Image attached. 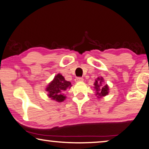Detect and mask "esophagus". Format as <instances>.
<instances>
[{
  "mask_svg": "<svg viewBox=\"0 0 149 149\" xmlns=\"http://www.w3.org/2000/svg\"><path fill=\"white\" fill-rule=\"evenodd\" d=\"M74 81L76 82V83L83 81V78H82V77H77V78L74 79Z\"/></svg>",
  "mask_w": 149,
  "mask_h": 149,
  "instance_id": "obj_1",
  "label": "esophagus"
}]
</instances>
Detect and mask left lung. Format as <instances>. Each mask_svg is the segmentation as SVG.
<instances>
[{"label":"left lung","instance_id":"1","mask_svg":"<svg viewBox=\"0 0 149 149\" xmlns=\"http://www.w3.org/2000/svg\"><path fill=\"white\" fill-rule=\"evenodd\" d=\"M103 82V79L102 77L101 78H99L96 80L95 82L94 85H95V89L96 90L97 95H98L99 98L103 96H105L108 94V91H109V88L108 86L107 85H105L103 87H101V83Z\"/></svg>","mask_w":149,"mask_h":149}]
</instances>
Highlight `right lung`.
<instances>
[{"label": "right lung", "instance_id": "add662e5", "mask_svg": "<svg viewBox=\"0 0 149 149\" xmlns=\"http://www.w3.org/2000/svg\"><path fill=\"white\" fill-rule=\"evenodd\" d=\"M71 83L66 81L62 74H58L49 84L46 88V91L48 92V96L52 100L58 102H62L65 100L66 97L64 96L63 92L68 88H70Z\"/></svg>", "mask_w": 149, "mask_h": 149}]
</instances>
